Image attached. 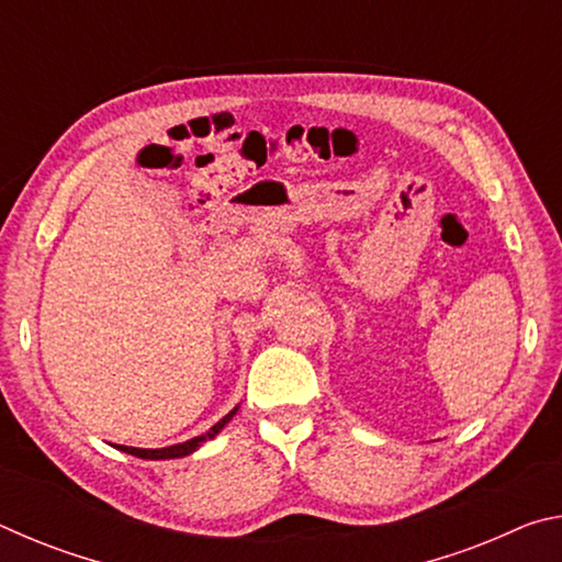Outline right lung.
Masks as SVG:
<instances>
[{"label": "right lung", "instance_id": "add662e5", "mask_svg": "<svg viewBox=\"0 0 562 562\" xmlns=\"http://www.w3.org/2000/svg\"><path fill=\"white\" fill-rule=\"evenodd\" d=\"M237 408H240V406H235L231 414H225V416L221 418V422H217L215 426H211V429H207L205 434H201V436H193V439H190V441H183V443L166 446V449H136V446H119V443H113V446H116V449H119V451H123V453L138 456V459H146V461L183 459V456H190L193 451L201 449V446H203L205 441H213L215 436L225 429V424H231V418L237 414Z\"/></svg>", "mask_w": 562, "mask_h": 562}]
</instances>
